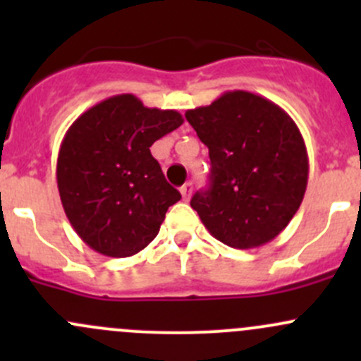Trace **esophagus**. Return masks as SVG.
<instances>
[{
    "instance_id": "obj_1",
    "label": "esophagus",
    "mask_w": 361,
    "mask_h": 361,
    "mask_svg": "<svg viewBox=\"0 0 361 361\" xmlns=\"http://www.w3.org/2000/svg\"><path fill=\"white\" fill-rule=\"evenodd\" d=\"M180 192H181V197H183L185 201H188L192 195V183H185L183 187L180 188Z\"/></svg>"
}]
</instances>
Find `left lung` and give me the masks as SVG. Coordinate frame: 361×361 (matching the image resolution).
Listing matches in <instances>:
<instances>
[{
	"mask_svg": "<svg viewBox=\"0 0 361 361\" xmlns=\"http://www.w3.org/2000/svg\"><path fill=\"white\" fill-rule=\"evenodd\" d=\"M185 116L209 150L211 187L190 201L204 227L238 250L278 238L300 207L309 176L292 116L248 90H227Z\"/></svg>",
	"mask_w": 361,
	"mask_h": 361,
	"instance_id": "8db88e82",
	"label": "left lung"
}]
</instances>
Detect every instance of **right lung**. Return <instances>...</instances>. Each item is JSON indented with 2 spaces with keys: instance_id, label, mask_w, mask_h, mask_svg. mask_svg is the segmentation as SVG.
<instances>
[{
  "instance_id": "add662e5",
  "label": "right lung",
  "mask_w": 361,
  "mask_h": 361,
  "mask_svg": "<svg viewBox=\"0 0 361 361\" xmlns=\"http://www.w3.org/2000/svg\"><path fill=\"white\" fill-rule=\"evenodd\" d=\"M181 123L176 110L147 108L133 94L108 97L71 123L57 157V188L87 246L126 258L154 241L167 207L181 195L150 147Z\"/></svg>"
}]
</instances>
